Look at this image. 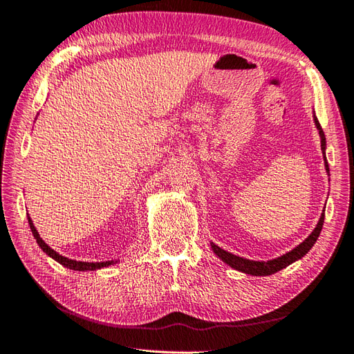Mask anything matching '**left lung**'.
<instances>
[{
    "mask_svg": "<svg viewBox=\"0 0 354 354\" xmlns=\"http://www.w3.org/2000/svg\"><path fill=\"white\" fill-rule=\"evenodd\" d=\"M315 123L317 126V130H319V135H320V142H322V151L323 154H325V148H326V139H325V133H323L322 130V126L319 123V120L315 117ZM325 166H326V170L329 171V166H328V160H326V156H325ZM325 212V210H323ZM323 221H325V214H322L319 222L316 228L313 230V233L302 241L301 245H298L294 250L288 252L286 255L283 257H279L276 259H271V261H250V259H245V258H240V257H236L233 254H230V252L218 248L216 245L212 243V249H214L215 254L225 262V264H228L230 267H233L241 272H246V274H252V276H270V274H274V272L280 271L286 268L288 266H290L292 262H295L297 259H301L302 257H304L307 252L313 248V245L316 243V240L322 231V227H323Z\"/></svg>",
    "mask_w": 354,
    "mask_h": 354,
    "instance_id": "left-lung-1",
    "label": "left lung"
}]
</instances>
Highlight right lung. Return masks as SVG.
Listing matches in <instances>:
<instances>
[{"mask_svg":"<svg viewBox=\"0 0 354 354\" xmlns=\"http://www.w3.org/2000/svg\"><path fill=\"white\" fill-rule=\"evenodd\" d=\"M28 222H29V227H31V231H32V234H34V237H35V240H37V243L39 245V248H41L46 254L48 255V257H52L55 261H57L59 264H62L64 267H66V268H71V270H75V271H86V270H99V268H104V267H108L109 264H113L114 261H106V262H83V261H74V259H68V258H65V257H62V255H59L57 252H55L52 248L50 246H47L46 243H44V240L39 237V234H38V231L35 230V227H34V224H32V221H31V218H28ZM117 262V261H115Z\"/></svg>","mask_w":354,"mask_h":354,"instance_id":"1","label":"right lung"}]
</instances>
